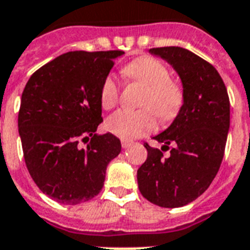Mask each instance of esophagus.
Returning a JSON list of instances; mask_svg holds the SVG:
<instances>
[{
    "label": "esophagus",
    "instance_id": "34e87169",
    "mask_svg": "<svg viewBox=\"0 0 250 250\" xmlns=\"http://www.w3.org/2000/svg\"><path fill=\"white\" fill-rule=\"evenodd\" d=\"M133 143L129 142V140H122V146L125 148V149H127V148H129V146H132Z\"/></svg>",
    "mask_w": 250,
    "mask_h": 250
}]
</instances>
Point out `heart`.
I'll return each mask as SVG.
<instances>
[{
    "mask_svg": "<svg viewBox=\"0 0 250 250\" xmlns=\"http://www.w3.org/2000/svg\"><path fill=\"white\" fill-rule=\"evenodd\" d=\"M125 77L144 87L140 110H121L106 122L108 132L123 140L142 138L156 128V115L163 122H170L184 106L182 87L170 80V73L155 57L144 56L128 62L123 68ZM119 100V86L112 76L106 77L101 87V104L106 110L115 107Z\"/></svg>",
    "mask_w": 250,
    "mask_h": 250,
    "instance_id": "heart-1",
    "label": "heart"
}]
</instances>
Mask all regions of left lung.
<instances>
[{
  "label": "left lung",
  "mask_w": 250,
  "mask_h": 250,
  "mask_svg": "<svg viewBox=\"0 0 250 250\" xmlns=\"http://www.w3.org/2000/svg\"><path fill=\"white\" fill-rule=\"evenodd\" d=\"M180 76L184 106L155 140L169 149V157L146 144L148 157L139 167L138 185L146 199L174 208L195 201L208 188L222 164L229 129V98L218 70L181 47L150 48Z\"/></svg>",
  "instance_id": "obj_1"
}]
</instances>
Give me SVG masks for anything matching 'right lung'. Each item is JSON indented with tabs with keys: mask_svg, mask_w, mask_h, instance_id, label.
<instances>
[{
	"mask_svg": "<svg viewBox=\"0 0 250 250\" xmlns=\"http://www.w3.org/2000/svg\"><path fill=\"white\" fill-rule=\"evenodd\" d=\"M123 51L60 55L36 70L24 86L18 128L30 176L62 205H80L104 188L121 140L95 133L104 122L101 87ZM87 142L85 148L81 143Z\"/></svg>",
	"mask_w": 250,
	"mask_h": 250,
	"instance_id": "obj_1",
	"label": "right lung"
}]
</instances>
